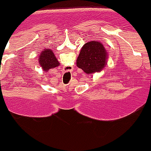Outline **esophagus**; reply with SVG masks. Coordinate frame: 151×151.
Wrapping results in <instances>:
<instances>
[{
  "instance_id": "obj_1",
  "label": "esophagus",
  "mask_w": 151,
  "mask_h": 151,
  "mask_svg": "<svg viewBox=\"0 0 151 151\" xmlns=\"http://www.w3.org/2000/svg\"><path fill=\"white\" fill-rule=\"evenodd\" d=\"M72 69H73V68H72ZM67 71H72V70H69V69H68V70H67Z\"/></svg>"
}]
</instances>
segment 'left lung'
<instances>
[{"mask_svg":"<svg viewBox=\"0 0 151 151\" xmlns=\"http://www.w3.org/2000/svg\"><path fill=\"white\" fill-rule=\"evenodd\" d=\"M108 54L104 45L98 41H89L83 45L77 58V66L86 74L101 73L107 64Z\"/></svg>","mask_w":151,"mask_h":151,"instance_id":"left-lung-1","label":"left lung"}]
</instances>
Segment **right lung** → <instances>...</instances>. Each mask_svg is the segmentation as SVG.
Returning <instances> with one entry per match:
<instances>
[{"instance_id": "1", "label": "right lung", "mask_w": 151, "mask_h": 151, "mask_svg": "<svg viewBox=\"0 0 151 151\" xmlns=\"http://www.w3.org/2000/svg\"><path fill=\"white\" fill-rule=\"evenodd\" d=\"M39 63L44 71L47 72L49 69L54 68L59 66V62L57 61L55 54L52 50L49 49L44 50L39 56Z\"/></svg>"}]
</instances>
